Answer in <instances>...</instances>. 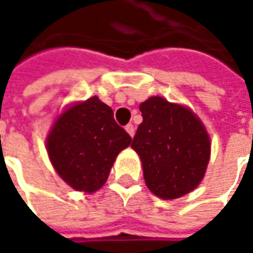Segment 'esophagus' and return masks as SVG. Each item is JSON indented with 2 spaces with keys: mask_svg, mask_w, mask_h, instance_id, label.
Masks as SVG:
<instances>
[{
  "mask_svg": "<svg viewBox=\"0 0 253 253\" xmlns=\"http://www.w3.org/2000/svg\"><path fill=\"white\" fill-rule=\"evenodd\" d=\"M125 129H126V132H128L131 136H133V135H135V126H133L132 124H128V125L125 126Z\"/></svg>",
  "mask_w": 253,
  "mask_h": 253,
  "instance_id": "esophagus-1",
  "label": "esophagus"
}]
</instances>
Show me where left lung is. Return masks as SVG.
Listing matches in <instances>:
<instances>
[{
	"instance_id": "obj_1",
	"label": "left lung",
	"mask_w": 253,
	"mask_h": 253,
	"mask_svg": "<svg viewBox=\"0 0 253 253\" xmlns=\"http://www.w3.org/2000/svg\"><path fill=\"white\" fill-rule=\"evenodd\" d=\"M143 121L132 139L148 189L163 200L190 193L204 177L210 136L189 108L151 97L139 105Z\"/></svg>"
}]
</instances>
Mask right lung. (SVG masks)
<instances>
[{
    "label": "right lung",
    "instance_id": "1",
    "mask_svg": "<svg viewBox=\"0 0 253 253\" xmlns=\"http://www.w3.org/2000/svg\"><path fill=\"white\" fill-rule=\"evenodd\" d=\"M132 138L98 97L79 102L56 120L47 135V153L62 179L77 191L104 186L118 153Z\"/></svg>",
    "mask_w": 253,
    "mask_h": 253
}]
</instances>
